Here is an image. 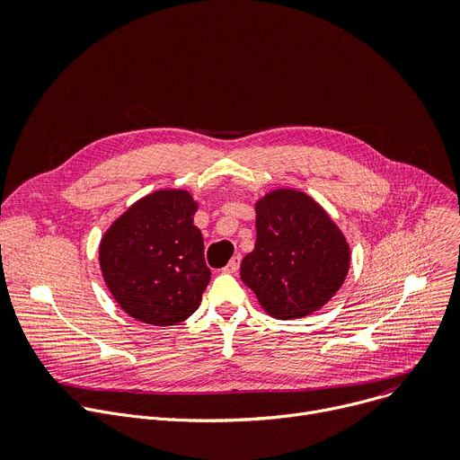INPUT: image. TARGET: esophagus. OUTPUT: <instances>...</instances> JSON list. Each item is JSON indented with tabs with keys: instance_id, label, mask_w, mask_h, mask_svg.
<instances>
[{
	"instance_id": "obj_1",
	"label": "esophagus",
	"mask_w": 460,
	"mask_h": 460,
	"mask_svg": "<svg viewBox=\"0 0 460 460\" xmlns=\"http://www.w3.org/2000/svg\"><path fill=\"white\" fill-rule=\"evenodd\" d=\"M238 268H240V255L233 257V259L229 261V264H227L222 271H226V273H236V271H238Z\"/></svg>"
}]
</instances>
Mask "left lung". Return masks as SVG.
I'll return each mask as SVG.
<instances>
[{"mask_svg": "<svg viewBox=\"0 0 460 460\" xmlns=\"http://www.w3.org/2000/svg\"><path fill=\"white\" fill-rule=\"evenodd\" d=\"M257 240L242 259L240 279L264 313L296 320L320 311L344 285L351 250L325 208L297 189H275L255 201Z\"/></svg>", "mask_w": 460, "mask_h": 460, "instance_id": "1", "label": "left lung"}]
</instances>
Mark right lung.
Here are the masks:
<instances>
[{
  "instance_id": "right-lung-1",
  "label": "right lung",
  "mask_w": 460,
  "mask_h": 460,
  "mask_svg": "<svg viewBox=\"0 0 460 460\" xmlns=\"http://www.w3.org/2000/svg\"><path fill=\"white\" fill-rule=\"evenodd\" d=\"M189 190L163 189L135 201L105 231L100 268L116 303L142 323L168 327L192 316L210 281Z\"/></svg>"
}]
</instances>
